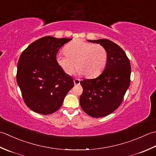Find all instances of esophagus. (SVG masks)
<instances>
[{
    "label": "esophagus",
    "instance_id": "34e87169",
    "mask_svg": "<svg viewBox=\"0 0 156 156\" xmlns=\"http://www.w3.org/2000/svg\"><path fill=\"white\" fill-rule=\"evenodd\" d=\"M74 83H75V85H79V84H80V79H74Z\"/></svg>",
    "mask_w": 156,
    "mask_h": 156
}]
</instances>
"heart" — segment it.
<instances>
[{"label": "heart", "mask_w": 156, "mask_h": 156, "mask_svg": "<svg viewBox=\"0 0 156 156\" xmlns=\"http://www.w3.org/2000/svg\"><path fill=\"white\" fill-rule=\"evenodd\" d=\"M65 53L56 55V62L65 74L71 75L76 66L77 73L93 77L99 75L106 65L108 54L106 48L81 40H74L65 48Z\"/></svg>", "instance_id": "heart-1"}]
</instances>
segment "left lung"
I'll list each match as a JSON object with an SVG mask.
<instances>
[{
	"instance_id": "obj_1",
	"label": "left lung",
	"mask_w": 156,
	"mask_h": 156,
	"mask_svg": "<svg viewBox=\"0 0 156 156\" xmlns=\"http://www.w3.org/2000/svg\"><path fill=\"white\" fill-rule=\"evenodd\" d=\"M88 41L106 48L108 58L99 77L80 82L83 90L79 102L89 116L100 118L112 113L121 104L131 82V63L125 51L112 41Z\"/></svg>"
}]
</instances>
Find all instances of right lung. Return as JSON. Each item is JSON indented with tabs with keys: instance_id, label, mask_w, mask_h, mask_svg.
I'll use <instances>...</instances> for the list:
<instances>
[{
	"instance_id": "add662e5",
	"label": "right lung",
	"mask_w": 156,
	"mask_h": 156,
	"mask_svg": "<svg viewBox=\"0 0 156 156\" xmlns=\"http://www.w3.org/2000/svg\"><path fill=\"white\" fill-rule=\"evenodd\" d=\"M72 38L45 36L31 43L19 59L17 82L25 104L35 112L50 114L62 106L74 86L56 62L57 52Z\"/></svg>"
}]
</instances>
